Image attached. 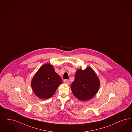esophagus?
Segmentation results:
<instances>
[{"instance_id": "obj_1", "label": "esophagus", "mask_w": 132, "mask_h": 132, "mask_svg": "<svg viewBox=\"0 0 132 132\" xmlns=\"http://www.w3.org/2000/svg\"><path fill=\"white\" fill-rule=\"evenodd\" d=\"M64 82L65 84H66L67 85H69V81L68 80H67V79H65L64 80Z\"/></svg>"}]
</instances>
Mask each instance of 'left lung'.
I'll return each instance as SVG.
<instances>
[{"label":"left lung","instance_id":"left-lung-1","mask_svg":"<svg viewBox=\"0 0 132 132\" xmlns=\"http://www.w3.org/2000/svg\"><path fill=\"white\" fill-rule=\"evenodd\" d=\"M99 87L100 81L95 72L90 67H87L77 71L71 88L77 99L85 101L92 98Z\"/></svg>","mask_w":132,"mask_h":132}]
</instances>
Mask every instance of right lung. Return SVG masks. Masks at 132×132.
<instances>
[{"label":"right lung","mask_w":132,"mask_h":132,"mask_svg":"<svg viewBox=\"0 0 132 132\" xmlns=\"http://www.w3.org/2000/svg\"><path fill=\"white\" fill-rule=\"evenodd\" d=\"M62 83L53 66L46 64L39 69L32 80L31 86L35 95L43 99L51 97Z\"/></svg>","instance_id":"1"}]
</instances>
